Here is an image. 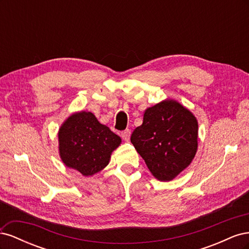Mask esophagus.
<instances>
[{
	"mask_svg": "<svg viewBox=\"0 0 249 249\" xmlns=\"http://www.w3.org/2000/svg\"><path fill=\"white\" fill-rule=\"evenodd\" d=\"M130 137H131V130L126 129V130H124V132H122V138H123L124 141H129V140H130Z\"/></svg>",
	"mask_w": 249,
	"mask_h": 249,
	"instance_id": "1",
	"label": "esophagus"
}]
</instances>
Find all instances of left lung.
I'll return each instance as SVG.
<instances>
[{"mask_svg": "<svg viewBox=\"0 0 249 249\" xmlns=\"http://www.w3.org/2000/svg\"><path fill=\"white\" fill-rule=\"evenodd\" d=\"M131 142L150 173L169 182L191 164L198 147V123L193 113L176 100L149 107Z\"/></svg>", "mask_w": 249, "mask_h": 249, "instance_id": "left-lung-1", "label": "left lung"}]
</instances>
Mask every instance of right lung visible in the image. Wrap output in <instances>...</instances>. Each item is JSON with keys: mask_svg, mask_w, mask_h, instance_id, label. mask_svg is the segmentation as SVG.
<instances>
[{"mask_svg": "<svg viewBox=\"0 0 249 249\" xmlns=\"http://www.w3.org/2000/svg\"><path fill=\"white\" fill-rule=\"evenodd\" d=\"M122 138L88 111L74 112L58 131L59 156L65 166L92 177L107 166Z\"/></svg>", "mask_w": 249, "mask_h": 249, "instance_id": "right-lung-1", "label": "right lung"}]
</instances>
